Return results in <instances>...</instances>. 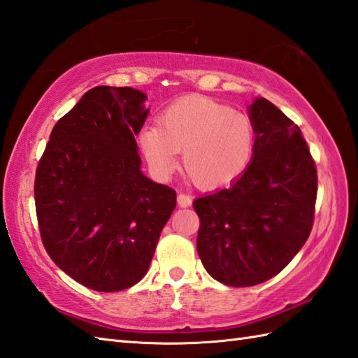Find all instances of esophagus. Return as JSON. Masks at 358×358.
<instances>
[{"mask_svg": "<svg viewBox=\"0 0 358 358\" xmlns=\"http://www.w3.org/2000/svg\"><path fill=\"white\" fill-rule=\"evenodd\" d=\"M178 206L180 207H189L192 204V196L187 195V194H178Z\"/></svg>", "mask_w": 358, "mask_h": 358, "instance_id": "1", "label": "esophagus"}]
</instances>
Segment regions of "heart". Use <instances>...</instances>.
Returning a JSON list of instances; mask_svg holds the SVG:
<instances>
[{
    "mask_svg": "<svg viewBox=\"0 0 358 358\" xmlns=\"http://www.w3.org/2000/svg\"><path fill=\"white\" fill-rule=\"evenodd\" d=\"M140 148L162 177L177 169V152L196 186L218 189L238 180L250 166L256 132L252 119L207 97H186L160 114L159 127H145Z\"/></svg>",
    "mask_w": 358,
    "mask_h": 358,
    "instance_id": "1",
    "label": "heart"
}]
</instances>
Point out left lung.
<instances>
[{
	"label": "left lung",
	"instance_id": "8db88e82",
	"mask_svg": "<svg viewBox=\"0 0 358 358\" xmlns=\"http://www.w3.org/2000/svg\"><path fill=\"white\" fill-rule=\"evenodd\" d=\"M256 132L253 160L227 189L196 198V250L213 279L253 287L276 276L308 239L317 171L297 124L256 97L248 106Z\"/></svg>",
	"mask_w": 358,
	"mask_h": 358
}]
</instances>
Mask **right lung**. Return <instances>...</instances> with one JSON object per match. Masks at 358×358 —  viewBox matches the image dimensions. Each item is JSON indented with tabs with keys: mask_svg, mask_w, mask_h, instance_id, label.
Wrapping results in <instances>:
<instances>
[{
	"mask_svg": "<svg viewBox=\"0 0 358 358\" xmlns=\"http://www.w3.org/2000/svg\"><path fill=\"white\" fill-rule=\"evenodd\" d=\"M145 101L129 87L91 88L57 120L36 169L45 250L94 292H122L143 279L177 206L176 190L140 169Z\"/></svg>",
	"mask_w": 358,
	"mask_h": 358,
	"instance_id": "1",
	"label": "right lung"
}]
</instances>
